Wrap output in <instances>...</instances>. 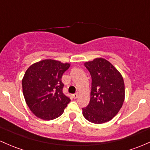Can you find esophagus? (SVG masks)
Listing matches in <instances>:
<instances>
[{"label":"esophagus","instance_id":"1","mask_svg":"<svg viewBox=\"0 0 150 150\" xmlns=\"http://www.w3.org/2000/svg\"><path fill=\"white\" fill-rule=\"evenodd\" d=\"M78 97V95L77 93L76 94H73V95H72V98H73L74 99H76Z\"/></svg>","mask_w":150,"mask_h":150}]
</instances>
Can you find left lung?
Masks as SVG:
<instances>
[{
    "mask_svg": "<svg viewBox=\"0 0 150 150\" xmlns=\"http://www.w3.org/2000/svg\"><path fill=\"white\" fill-rule=\"evenodd\" d=\"M92 78L90 103L83 115L94 124H103L113 119L120 111L125 98L123 77L117 69L103 58L84 63Z\"/></svg>",
    "mask_w": 150,
    "mask_h": 150,
    "instance_id": "obj_1",
    "label": "left lung"
}]
</instances>
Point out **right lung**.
<instances>
[{
    "mask_svg": "<svg viewBox=\"0 0 150 150\" xmlns=\"http://www.w3.org/2000/svg\"><path fill=\"white\" fill-rule=\"evenodd\" d=\"M70 63L46 59L34 63L22 79L25 100L36 116L43 120H53L64 112L70 99L62 93L63 73Z\"/></svg>",
    "mask_w": 150,
    "mask_h": 150,
    "instance_id": "add662e5",
    "label": "right lung"
}]
</instances>
